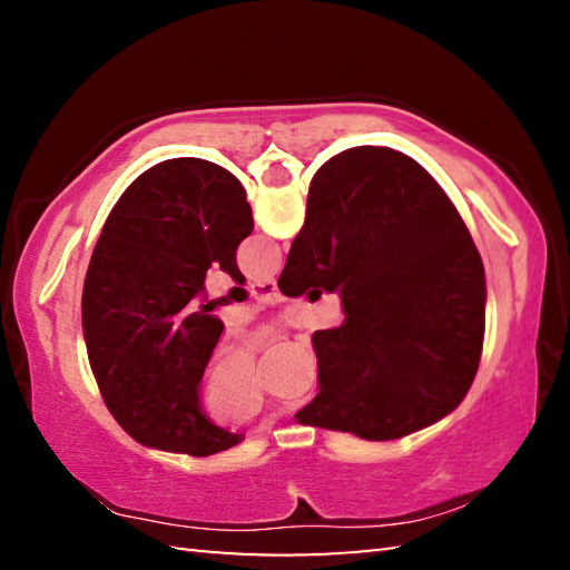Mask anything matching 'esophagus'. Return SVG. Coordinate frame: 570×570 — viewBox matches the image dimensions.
Instances as JSON below:
<instances>
[{
  "mask_svg": "<svg viewBox=\"0 0 570 570\" xmlns=\"http://www.w3.org/2000/svg\"><path fill=\"white\" fill-rule=\"evenodd\" d=\"M250 292H254L256 296H262V298H272V296L278 294V286H276L274 278H264V282L250 284Z\"/></svg>",
  "mask_w": 570,
  "mask_h": 570,
  "instance_id": "obj_1",
  "label": "esophagus"
}]
</instances>
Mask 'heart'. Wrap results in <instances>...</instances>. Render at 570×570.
<instances>
[{
	"mask_svg": "<svg viewBox=\"0 0 570 570\" xmlns=\"http://www.w3.org/2000/svg\"><path fill=\"white\" fill-rule=\"evenodd\" d=\"M258 412H262V397L244 402V404H238V407H230V410H224L218 414H220V417H226V420H250Z\"/></svg>",
	"mask_w": 570,
	"mask_h": 570,
	"instance_id": "b5f03b06",
	"label": "heart"
}]
</instances>
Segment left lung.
<instances>
[{
  "label": "left lung",
  "instance_id": "left-lung-1",
  "mask_svg": "<svg viewBox=\"0 0 570 570\" xmlns=\"http://www.w3.org/2000/svg\"><path fill=\"white\" fill-rule=\"evenodd\" d=\"M250 230L244 186L200 158L153 166L105 220L85 276L82 332L105 407L140 445L208 458L244 440L200 407L224 322L196 296L214 264L244 284L236 248Z\"/></svg>",
  "mask_w": 570,
  "mask_h": 570
}]
</instances>
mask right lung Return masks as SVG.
Instances as JSON below:
<instances>
[{"instance_id":"obj_1","label":"right lung","mask_w":570,"mask_h":570,"mask_svg":"<svg viewBox=\"0 0 570 570\" xmlns=\"http://www.w3.org/2000/svg\"><path fill=\"white\" fill-rule=\"evenodd\" d=\"M340 292L344 322L314 332L320 394L302 424L397 440L465 400L485 336V272L435 178L392 148L326 160L278 288Z\"/></svg>"}]
</instances>
